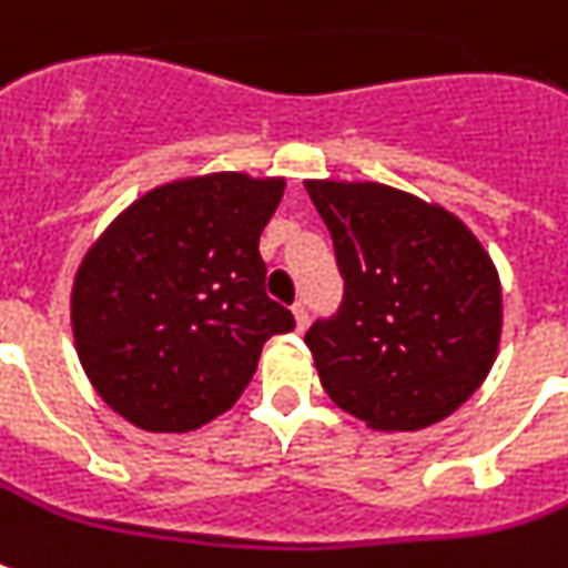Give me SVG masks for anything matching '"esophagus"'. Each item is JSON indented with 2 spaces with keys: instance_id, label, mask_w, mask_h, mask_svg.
I'll return each instance as SVG.
<instances>
[{
  "instance_id": "obj_1",
  "label": "esophagus",
  "mask_w": 568,
  "mask_h": 568,
  "mask_svg": "<svg viewBox=\"0 0 568 568\" xmlns=\"http://www.w3.org/2000/svg\"><path fill=\"white\" fill-rule=\"evenodd\" d=\"M292 315H294V324H297V333H303V329H306V324H310V310H306V303L303 301L294 303Z\"/></svg>"
}]
</instances>
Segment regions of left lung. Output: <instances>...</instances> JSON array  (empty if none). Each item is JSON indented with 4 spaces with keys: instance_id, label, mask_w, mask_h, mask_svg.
<instances>
[{
    "instance_id": "left-lung-1",
    "label": "left lung",
    "mask_w": 568,
    "mask_h": 568,
    "mask_svg": "<svg viewBox=\"0 0 568 568\" xmlns=\"http://www.w3.org/2000/svg\"><path fill=\"white\" fill-rule=\"evenodd\" d=\"M345 276V301L306 345L338 409L372 430H424L493 372L501 280L445 205L383 182L306 180Z\"/></svg>"
}]
</instances>
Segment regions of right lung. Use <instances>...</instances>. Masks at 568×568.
Instances as JSON below:
<instances>
[{
  "label": "right lung",
  "instance_id": "obj_1",
  "mask_svg": "<svg viewBox=\"0 0 568 568\" xmlns=\"http://www.w3.org/2000/svg\"><path fill=\"white\" fill-rule=\"evenodd\" d=\"M283 176L212 171L141 194L79 262L70 324L97 395L146 433H191L232 409L262 347L294 329L265 294L258 235Z\"/></svg>",
  "mask_w": 568,
  "mask_h": 568
}]
</instances>
